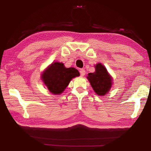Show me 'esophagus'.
Listing matches in <instances>:
<instances>
[{"label":"esophagus","instance_id":"obj_1","mask_svg":"<svg viewBox=\"0 0 151 151\" xmlns=\"http://www.w3.org/2000/svg\"><path fill=\"white\" fill-rule=\"evenodd\" d=\"M85 69H83V68H82V69H80V74H81V76H85Z\"/></svg>","mask_w":151,"mask_h":151}]
</instances>
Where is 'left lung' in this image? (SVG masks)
I'll list each match as a JSON object with an SVG mask.
<instances>
[{"instance_id":"1","label":"left lung","mask_w":151,"mask_h":151,"mask_svg":"<svg viewBox=\"0 0 151 151\" xmlns=\"http://www.w3.org/2000/svg\"><path fill=\"white\" fill-rule=\"evenodd\" d=\"M95 72L88 73L87 78L94 92L100 96H104L111 88L112 78L103 65L101 63L95 66Z\"/></svg>"}]
</instances>
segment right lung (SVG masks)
Here are the masks:
<instances>
[{
	"mask_svg": "<svg viewBox=\"0 0 151 151\" xmlns=\"http://www.w3.org/2000/svg\"><path fill=\"white\" fill-rule=\"evenodd\" d=\"M80 75L73 67L66 68L62 63H52L42 75V81L52 94L62 93L73 78Z\"/></svg>",
	"mask_w": 151,
	"mask_h": 151,
	"instance_id": "obj_1",
	"label": "right lung"
}]
</instances>
